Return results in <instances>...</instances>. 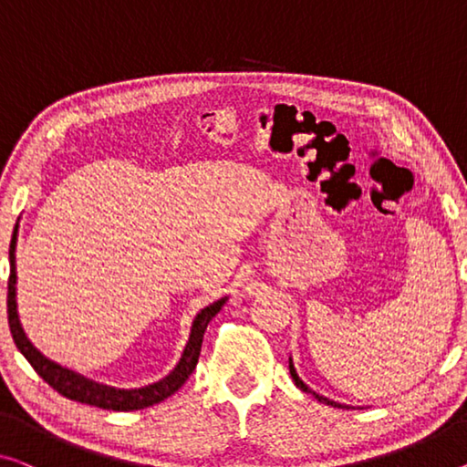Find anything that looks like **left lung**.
I'll use <instances>...</instances> for the list:
<instances>
[{
    "mask_svg": "<svg viewBox=\"0 0 467 467\" xmlns=\"http://www.w3.org/2000/svg\"><path fill=\"white\" fill-rule=\"evenodd\" d=\"M290 376H292V379H294V384L298 386L300 390L303 392H308V394H313L315 399L319 400V403H326V405H332V407H347V405H340V403H336V400H329V399H326V397H321V394H317V392H313L311 389H308V386L303 382V379L298 378V374H296V369H294V363H292V358H290Z\"/></svg>",
    "mask_w": 467,
    "mask_h": 467,
    "instance_id": "obj_1",
    "label": "left lung"
}]
</instances>
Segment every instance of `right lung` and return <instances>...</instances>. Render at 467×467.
I'll return each mask as SVG.
<instances>
[{
	"instance_id": "obj_1",
	"label": "right lung",
	"mask_w": 467,
	"mask_h": 467,
	"mask_svg": "<svg viewBox=\"0 0 467 467\" xmlns=\"http://www.w3.org/2000/svg\"><path fill=\"white\" fill-rule=\"evenodd\" d=\"M16 235H18V223L14 227L12 242H10V279H8V324L14 344L20 353L25 355L28 363L33 365V369L46 379V382L52 386L54 390H58L62 397L70 400H77V403H85L91 407L99 409H112V411H135V409H146L150 405L161 403V400L169 399L171 394H175L185 379L192 376V371L196 369L200 348H202V338L206 332V326L209 321L221 311V306L227 303V296L219 298L217 303L204 306L202 311L196 315L192 324L190 340L185 344L183 355L175 365V369L171 371L169 376L154 384L141 386V389H114V386H106L99 382H93V379L85 378L77 371L62 368L56 361H49V358L39 353L37 348L33 347V342L26 338L23 326H20L18 311H16Z\"/></svg>"
}]
</instances>
